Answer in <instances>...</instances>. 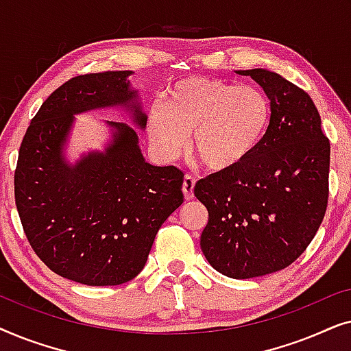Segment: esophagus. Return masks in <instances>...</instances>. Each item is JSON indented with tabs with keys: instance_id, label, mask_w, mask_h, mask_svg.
<instances>
[{
	"instance_id": "1",
	"label": "esophagus",
	"mask_w": 351,
	"mask_h": 351,
	"mask_svg": "<svg viewBox=\"0 0 351 351\" xmlns=\"http://www.w3.org/2000/svg\"><path fill=\"white\" fill-rule=\"evenodd\" d=\"M182 190H184L185 199L193 198V190H195V179L191 176L184 177V185H182Z\"/></svg>"
}]
</instances>
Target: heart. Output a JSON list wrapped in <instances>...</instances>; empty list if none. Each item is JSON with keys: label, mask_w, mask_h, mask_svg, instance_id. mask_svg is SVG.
<instances>
[{"label": "heart", "mask_w": 351, "mask_h": 351, "mask_svg": "<svg viewBox=\"0 0 351 351\" xmlns=\"http://www.w3.org/2000/svg\"><path fill=\"white\" fill-rule=\"evenodd\" d=\"M268 95L257 86H239L208 76H190L155 100L145 114L150 145L174 160L189 145L206 169H237L261 147L271 124Z\"/></svg>", "instance_id": "heart-1"}]
</instances>
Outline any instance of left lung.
<instances>
[{
	"mask_svg": "<svg viewBox=\"0 0 351 351\" xmlns=\"http://www.w3.org/2000/svg\"><path fill=\"white\" fill-rule=\"evenodd\" d=\"M237 73L265 90L270 129L237 169L196 182L195 196L209 214L204 257L222 275L247 280L289 267L315 238L328 208L330 145L305 90L265 69Z\"/></svg>",
	"mask_w": 351,
	"mask_h": 351,
	"instance_id": "left-lung-1",
	"label": "left lung"
}]
</instances>
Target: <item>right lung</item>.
I'll return each mask as SVG.
<instances>
[{"mask_svg": "<svg viewBox=\"0 0 351 351\" xmlns=\"http://www.w3.org/2000/svg\"><path fill=\"white\" fill-rule=\"evenodd\" d=\"M134 71L75 76L38 110L23 137L14 195L23 232L36 256L57 275L88 286H118L145 267L158 230L184 203V172L152 166L136 129L105 121L104 152L65 158L75 114L119 107L145 128Z\"/></svg>", "mask_w": 351, "mask_h": 351, "instance_id": "obj_1", "label": "right lung"}]
</instances>
